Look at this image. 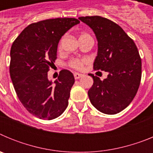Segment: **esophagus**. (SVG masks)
<instances>
[{"label":"esophagus","mask_w":153,"mask_h":153,"mask_svg":"<svg viewBox=\"0 0 153 153\" xmlns=\"http://www.w3.org/2000/svg\"><path fill=\"white\" fill-rule=\"evenodd\" d=\"M82 74H79V73H74V78H75L76 79H79L80 77H82Z\"/></svg>","instance_id":"1"}]
</instances>
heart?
I'll list each match as a JSON object with an SVG mask.
<instances>
[{"label":"heart","mask_w":153,"mask_h":153,"mask_svg":"<svg viewBox=\"0 0 153 153\" xmlns=\"http://www.w3.org/2000/svg\"><path fill=\"white\" fill-rule=\"evenodd\" d=\"M83 35H88L86 33H82L80 36H83ZM88 62V60L86 59H78V58H75V59H72L69 62V66L72 68L75 69L77 70H81L83 69L84 65Z\"/></svg>","instance_id":"heart-1"}]
</instances>
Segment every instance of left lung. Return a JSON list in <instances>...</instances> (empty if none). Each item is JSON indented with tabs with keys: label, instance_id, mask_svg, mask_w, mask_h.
<instances>
[{
	"label": "left lung",
	"instance_id": "1",
	"mask_svg": "<svg viewBox=\"0 0 153 153\" xmlns=\"http://www.w3.org/2000/svg\"><path fill=\"white\" fill-rule=\"evenodd\" d=\"M93 30L98 52L93 69L108 73L106 79L89 74L93 84L88 91L93 106L105 114H117L129 106L141 81L142 61L134 41L118 24L100 16L79 17Z\"/></svg>",
	"mask_w": 153,
	"mask_h": 153
}]
</instances>
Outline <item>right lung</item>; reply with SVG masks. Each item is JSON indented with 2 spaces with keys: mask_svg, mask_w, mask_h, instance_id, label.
Wrapping results in <instances>:
<instances>
[{
  "mask_svg": "<svg viewBox=\"0 0 153 153\" xmlns=\"http://www.w3.org/2000/svg\"><path fill=\"white\" fill-rule=\"evenodd\" d=\"M79 23L76 18H55L33 23L13 41L10 49V75L23 106L34 117L53 120L68 106L75 79L62 70L53 84L47 72L56 59L58 43L68 30Z\"/></svg>",
  "mask_w": 153,
  "mask_h": 153,
  "instance_id": "1",
  "label": "right lung"
}]
</instances>
